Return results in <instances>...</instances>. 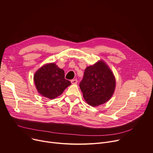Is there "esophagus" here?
Segmentation results:
<instances>
[{"instance_id": "obj_1", "label": "esophagus", "mask_w": 153, "mask_h": 153, "mask_svg": "<svg viewBox=\"0 0 153 153\" xmlns=\"http://www.w3.org/2000/svg\"><path fill=\"white\" fill-rule=\"evenodd\" d=\"M77 82H78V81H77L76 79H71V83H72V84H74V85L76 84Z\"/></svg>"}]
</instances>
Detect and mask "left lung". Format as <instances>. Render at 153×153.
Segmentation results:
<instances>
[{"label":"left lung","mask_w":153,"mask_h":153,"mask_svg":"<svg viewBox=\"0 0 153 153\" xmlns=\"http://www.w3.org/2000/svg\"><path fill=\"white\" fill-rule=\"evenodd\" d=\"M79 88L86 102L93 107L97 106L112 96L115 88V76L108 65L100 60L86 68Z\"/></svg>","instance_id":"1"}]
</instances>
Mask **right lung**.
<instances>
[{"label":"right lung","mask_w":153,"mask_h":153,"mask_svg":"<svg viewBox=\"0 0 153 153\" xmlns=\"http://www.w3.org/2000/svg\"><path fill=\"white\" fill-rule=\"evenodd\" d=\"M34 82L38 93L45 97L53 100L62 94L71 85L65 79L64 70L54 63L45 64L34 75Z\"/></svg>","instance_id":"obj_1"}]
</instances>
